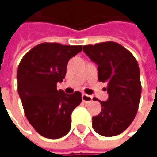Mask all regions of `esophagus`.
<instances>
[{"label": "esophagus", "instance_id": "1", "mask_svg": "<svg viewBox=\"0 0 157 157\" xmlns=\"http://www.w3.org/2000/svg\"><path fill=\"white\" fill-rule=\"evenodd\" d=\"M82 99L83 102H85V103H89L93 101V97L91 95H88L87 94H82Z\"/></svg>", "mask_w": 157, "mask_h": 157}]
</instances>
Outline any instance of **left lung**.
<instances>
[{"label":"left lung","instance_id":"1","mask_svg":"<svg viewBox=\"0 0 157 157\" xmlns=\"http://www.w3.org/2000/svg\"><path fill=\"white\" fill-rule=\"evenodd\" d=\"M83 52L98 65V79L107 83L109 94L101 102V113L92 118L94 130L113 137L125 131L137 114L142 86L136 58L127 49L113 41L83 46Z\"/></svg>","mask_w":157,"mask_h":157}]
</instances>
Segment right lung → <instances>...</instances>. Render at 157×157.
Segmentation results:
<instances>
[{
  "label": "right lung",
  "mask_w": 157,
  "mask_h": 157,
  "mask_svg": "<svg viewBox=\"0 0 157 157\" xmlns=\"http://www.w3.org/2000/svg\"><path fill=\"white\" fill-rule=\"evenodd\" d=\"M82 50V45L42 43L20 61L18 93L26 119L43 137L56 139L70 132L71 113L82 102V94H67L56 89V83L63 81L68 62Z\"/></svg>",
  "instance_id": "right-lung-1"
}]
</instances>
